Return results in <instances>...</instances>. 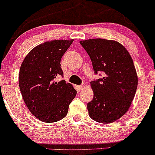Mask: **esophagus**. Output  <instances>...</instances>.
I'll list each match as a JSON object with an SVG mask.
<instances>
[{
  "instance_id": "1",
  "label": "esophagus",
  "mask_w": 155,
  "mask_h": 155,
  "mask_svg": "<svg viewBox=\"0 0 155 155\" xmlns=\"http://www.w3.org/2000/svg\"><path fill=\"white\" fill-rule=\"evenodd\" d=\"M84 87H85V84H81V85H79V86H77V88L79 89V90H82Z\"/></svg>"
}]
</instances>
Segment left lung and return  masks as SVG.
<instances>
[{
  "mask_svg": "<svg viewBox=\"0 0 155 155\" xmlns=\"http://www.w3.org/2000/svg\"><path fill=\"white\" fill-rule=\"evenodd\" d=\"M91 59L95 74L102 78L91 81L94 97L87 104L93 120L111 123L129 109L138 86V76L127 49L115 41L102 38L81 41Z\"/></svg>",
  "mask_w": 155,
  "mask_h": 155,
  "instance_id": "1",
  "label": "left lung"
}]
</instances>
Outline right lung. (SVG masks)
Returning a JSON list of instances; mask_svg holds the SVG:
<instances>
[{"mask_svg":"<svg viewBox=\"0 0 155 155\" xmlns=\"http://www.w3.org/2000/svg\"><path fill=\"white\" fill-rule=\"evenodd\" d=\"M74 40H54L35 47L23 60L19 85L32 114L44 122H58L67 115L76 90L65 80L60 60Z\"/></svg>","mask_w":155,"mask_h":155,"instance_id":"add662e5","label":"right lung"}]
</instances>
